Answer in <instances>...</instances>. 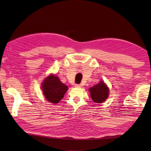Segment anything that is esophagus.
<instances>
[{
	"instance_id": "1",
	"label": "esophagus",
	"mask_w": 151,
	"mask_h": 151,
	"mask_svg": "<svg viewBox=\"0 0 151 151\" xmlns=\"http://www.w3.org/2000/svg\"><path fill=\"white\" fill-rule=\"evenodd\" d=\"M82 84H76L75 85V87L76 88H82Z\"/></svg>"
}]
</instances>
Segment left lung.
Returning a JSON list of instances; mask_svg holds the SVG:
<instances>
[{
	"label": "left lung",
	"mask_w": 151,
	"mask_h": 151,
	"mask_svg": "<svg viewBox=\"0 0 151 151\" xmlns=\"http://www.w3.org/2000/svg\"><path fill=\"white\" fill-rule=\"evenodd\" d=\"M92 100L96 103H102L108 97L109 88L104 81H101L99 84L89 89Z\"/></svg>",
	"instance_id": "left-lung-1"
}]
</instances>
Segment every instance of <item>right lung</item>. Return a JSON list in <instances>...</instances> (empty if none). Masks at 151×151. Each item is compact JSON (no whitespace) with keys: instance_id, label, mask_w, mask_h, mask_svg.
<instances>
[{"instance_id":"1","label":"right lung","mask_w":151,"mask_h":151,"mask_svg":"<svg viewBox=\"0 0 151 151\" xmlns=\"http://www.w3.org/2000/svg\"><path fill=\"white\" fill-rule=\"evenodd\" d=\"M41 89L45 97L48 101L57 104L62 99L68 87L63 84L58 76L50 75L42 82Z\"/></svg>"}]
</instances>
